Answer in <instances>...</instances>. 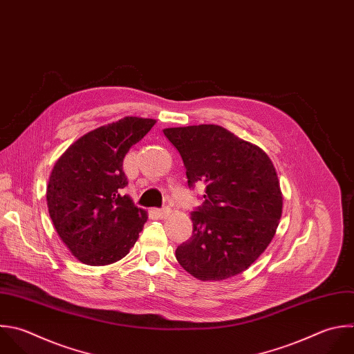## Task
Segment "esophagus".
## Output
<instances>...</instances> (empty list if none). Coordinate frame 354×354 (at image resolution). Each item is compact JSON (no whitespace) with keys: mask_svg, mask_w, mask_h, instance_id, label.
Instances as JSON below:
<instances>
[{"mask_svg":"<svg viewBox=\"0 0 354 354\" xmlns=\"http://www.w3.org/2000/svg\"><path fill=\"white\" fill-rule=\"evenodd\" d=\"M153 213H155V216H156L158 218L163 220V218H167V217L171 214V210L167 209V207H165V209H156V210H153Z\"/></svg>","mask_w":354,"mask_h":354,"instance_id":"34e87169","label":"esophagus"}]
</instances>
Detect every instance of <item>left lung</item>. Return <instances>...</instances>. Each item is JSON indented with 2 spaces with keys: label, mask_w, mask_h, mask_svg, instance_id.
Listing matches in <instances>:
<instances>
[{
  "label": "left lung",
  "mask_w": 354,
  "mask_h": 354,
  "mask_svg": "<svg viewBox=\"0 0 354 354\" xmlns=\"http://www.w3.org/2000/svg\"><path fill=\"white\" fill-rule=\"evenodd\" d=\"M180 152L188 185L205 183L191 213L192 236L176 249L180 266L201 281L245 271L275 235L282 192L275 167L257 145L217 124L163 130Z\"/></svg>",
  "instance_id": "obj_1"
}]
</instances>
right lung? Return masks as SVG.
Listing matches in <instances>:
<instances>
[{
	"label": "right lung",
	"instance_id": "1",
	"mask_svg": "<svg viewBox=\"0 0 354 354\" xmlns=\"http://www.w3.org/2000/svg\"><path fill=\"white\" fill-rule=\"evenodd\" d=\"M155 119L126 116L73 142L57 160L47 187L53 224L71 253L88 266L123 259L148 218L129 195L123 159Z\"/></svg>",
	"mask_w": 354,
	"mask_h": 354
}]
</instances>
